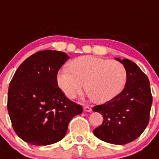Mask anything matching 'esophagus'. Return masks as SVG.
Instances as JSON below:
<instances>
[{"label": "esophagus", "mask_w": 159, "mask_h": 159, "mask_svg": "<svg viewBox=\"0 0 159 159\" xmlns=\"http://www.w3.org/2000/svg\"><path fill=\"white\" fill-rule=\"evenodd\" d=\"M84 110L85 111H87V112H90L92 111V108L90 106H84Z\"/></svg>", "instance_id": "obj_1"}]
</instances>
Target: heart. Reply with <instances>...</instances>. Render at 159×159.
I'll use <instances>...</instances> for the list:
<instances>
[{"mask_svg": "<svg viewBox=\"0 0 159 159\" xmlns=\"http://www.w3.org/2000/svg\"><path fill=\"white\" fill-rule=\"evenodd\" d=\"M69 69L58 72V83L66 97L73 99L85 87L96 103H105L117 96L126 84L127 72L119 61L93 55L81 56L71 61Z\"/></svg>", "mask_w": 159, "mask_h": 159, "instance_id": "obj_1", "label": "heart"}]
</instances>
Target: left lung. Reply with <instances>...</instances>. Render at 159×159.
I'll list each match as a JSON object with an SVG mask.
<instances>
[{"label": "left lung", "mask_w": 159, "mask_h": 159, "mask_svg": "<svg viewBox=\"0 0 159 159\" xmlns=\"http://www.w3.org/2000/svg\"><path fill=\"white\" fill-rule=\"evenodd\" d=\"M116 59L126 69V85L111 101L93 108L104 119L93 134L107 143L122 145L134 141L144 131L149 122L152 95L148 78L135 63L126 58Z\"/></svg>", "instance_id": "obj_1"}]
</instances>
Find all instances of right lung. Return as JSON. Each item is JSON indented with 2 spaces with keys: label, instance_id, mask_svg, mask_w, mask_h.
<instances>
[{
  "label": "right lung",
  "instance_id": "right-lung-1",
  "mask_svg": "<svg viewBox=\"0 0 159 159\" xmlns=\"http://www.w3.org/2000/svg\"><path fill=\"white\" fill-rule=\"evenodd\" d=\"M69 58L62 51H40L19 66L9 84L7 111L15 132L26 143L52 144L66 136L83 108L58 87L57 74Z\"/></svg>",
  "mask_w": 159,
  "mask_h": 159
}]
</instances>
